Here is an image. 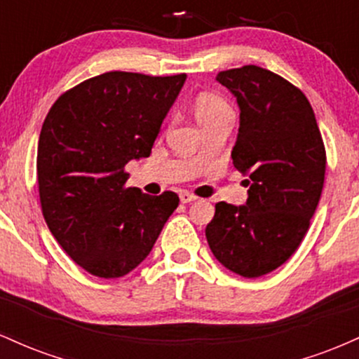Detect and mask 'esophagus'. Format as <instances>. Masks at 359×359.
I'll return each mask as SVG.
<instances>
[{
    "instance_id": "1",
    "label": "esophagus",
    "mask_w": 359,
    "mask_h": 359,
    "mask_svg": "<svg viewBox=\"0 0 359 359\" xmlns=\"http://www.w3.org/2000/svg\"><path fill=\"white\" fill-rule=\"evenodd\" d=\"M179 197H180V201H182V203L184 204H187V203H192V201H196L197 199V197L196 196H194V194H191V192H180L179 194Z\"/></svg>"
}]
</instances>
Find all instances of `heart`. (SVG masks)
Returning <instances> with one entry per match:
<instances>
[{
	"mask_svg": "<svg viewBox=\"0 0 359 359\" xmlns=\"http://www.w3.org/2000/svg\"><path fill=\"white\" fill-rule=\"evenodd\" d=\"M194 113H196L197 121L203 126L224 116H233V111L229 108L228 102L212 93H201L196 97V101H194Z\"/></svg>",
	"mask_w": 359,
	"mask_h": 359,
	"instance_id": "obj_1",
	"label": "heart"
}]
</instances>
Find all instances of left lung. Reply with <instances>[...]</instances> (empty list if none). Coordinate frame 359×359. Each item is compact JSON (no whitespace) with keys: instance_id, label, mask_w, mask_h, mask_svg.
Listing matches in <instances>:
<instances>
[{"instance_id":"8db88e82","label":"left lung","mask_w":359,"mask_h":359,"mask_svg":"<svg viewBox=\"0 0 359 359\" xmlns=\"http://www.w3.org/2000/svg\"><path fill=\"white\" fill-rule=\"evenodd\" d=\"M217 81L240 106L231 156L250 175V191L240 208L216 204L205 238L226 269L262 277L283 265L309 231L324 187L325 147L306 94L282 76L243 65Z\"/></svg>"}]
</instances>
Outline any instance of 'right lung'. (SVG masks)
Returning <instances> with one entry per match:
<instances>
[{
    "instance_id": "add662e5",
    "label": "right lung",
    "mask_w": 359,
    "mask_h": 359,
    "mask_svg": "<svg viewBox=\"0 0 359 359\" xmlns=\"http://www.w3.org/2000/svg\"><path fill=\"white\" fill-rule=\"evenodd\" d=\"M185 74L111 71L52 104L36 151L42 214L62 250L100 278H119L154 248L179 205L172 191L126 187V163L148 156Z\"/></svg>"
}]
</instances>
